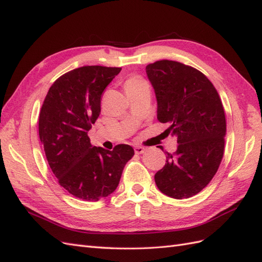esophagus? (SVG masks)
<instances>
[{"instance_id": "1", "label": "esophagus", "mask_w": 262, "mask_h": 262, "mask_svg": "<svg viewBox=\"0 0 262 262\" xmlns=\"http://www.w3.org/2000/svg\"><path fill=\"white\" fill-rule=\"evenodd\" d=\"M146 150L145 147L143 146H136L134 147V152H136V154H143Z\"/></svg>"}]
</instances>
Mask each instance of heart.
Segmentation results:
<instances>
[{
	"mask_svg": "<svg viewBox=\"0 0 262 262\" xmlns=\"http://www.w3.org/2000/svg\"><path fill=\"white\" fill-rule=\"evenodd\" d=\"M146 85V82L139 76H132L129 80H126L124 83V90H130V89H138L140 86Z\"/></svg>",
	"mask_w": 262,
	"mask_h": 262,
	"instance_id": "heart-1",
	"label": "heart"
}]
</instances>
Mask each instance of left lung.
Masks as SVG:
<instances>
[{
  "instance_id": "8db88e82",
  "label": "left lung",
  "mask_w": 262,
  "mask_h": 262,
  "mask_svg": "<svg viewBox=\"0 0 262 262\" xmlns=\"http://www.w3.org/2000/svg\"><path fill=\"white\" fill-rule=\"evenodd\" d=\"M157 100V119L168 123L178 147L166 152V164L155 173L161 191L173 199L199 193L215 175L224 153L226 120L215 87L189 66L169 60L146 67ZM158 147V146H157Z\"/></svg>"
}]
</instances>
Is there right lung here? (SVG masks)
Segmentation results:
<instances>
[{
  "label": "right lung",
  "instance_id": "1",
  "mask_svg": "<svg viewBox=\"0 0 262 262\" xmlns=\"http://www.w3.org/2000/svg\"><path fill=\"white\" fill-rule=\"evenodd\" d=\"M121 68L82 67L63 74L49 89L39 115V138L61 187L83 201L112 194L132 146H93L87 132L100 114L101 94Z\"/></svg>",
  "mask_w": 262,
  "mask_h": 262
}]
</instances>
